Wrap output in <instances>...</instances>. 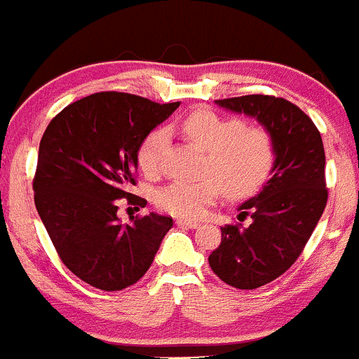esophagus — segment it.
Segmentation results:
<instances>
[{
	"label": "esophagus",
	"mask_w": 359,
	"mask_h": 359,
	"mask_svg": "<svg viewBox=\"0 0 359 359\" xmlns=\"http://www.w3.org/2000/svg\"><path fill=\"white\" fill-rule=\"evenodd\" d=\"M176 224H178V226H184V228H198V226H201V223H198V221L187 219V217H180V219H176Z\"/></svg>",
	"instance_id": "1"
}]
</instances>
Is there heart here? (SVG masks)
Listing matches in <instances>:
<instances>
[{"label":"heart","instance_id":"1","mask_svg":"<svg viewBox=\"0 0 359 359\" xmlns=\"http://www.w3.org/2000/svg\"><path fill=\"white\" fill-rule=\"evenodd\" d=\"M184 135L207 154L205 175L195 183L175 181L157 194V205L181 217H198L217 201L221 188L231 198L259 190L275 164V145L268 131L245 128L240 119L221 117L210 110H195L181 124ZM168 129L147 135L138 150V164L145 175L161 168Z\"/></svg>","mask_w":359,"mask_h":359}]
</instances>
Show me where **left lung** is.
Masks as SVG:
<instances>
[{
    "mask_svg": "<svg viewBox=\"0 0 359 359\" xmlns=\"http://www.w3.org/2000/svg\"><path fill=\"white\" fill-rule=\"evenodd\" d=\"M216 105L256 119L275 145L269 180L238 205V219L250 216V224L221 228L219 247L209 256L224 283L252 290L294 264L323 214L328 195L323 142L313 121L283 98L247 95L216 100Z\"/></svg>",
    "mask_w": 359,
    "mask_h": 359,
    "instance_id": "1",
    "label": "left lung"
}]
</instances>
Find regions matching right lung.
<instances>
[{
  "label": "right lung",
  "instance_id": "obj_1",
  "mask_svg": "<svg viewBox=\"0 0 359 359\" xmlns=\"http://www.w3.org/2000/svg\"><path fill=\"white\" fill-rule=\"evenodd\" d=\"M178 107L107 91L70 103L44 131L36 209L64 264L100 290L138 282L172 228L157 212L124 224L117 201L133 195L142 142Z\"/></svg>",
  "mask_w": 359,
  "mask_h": 359
}]
</instances>
